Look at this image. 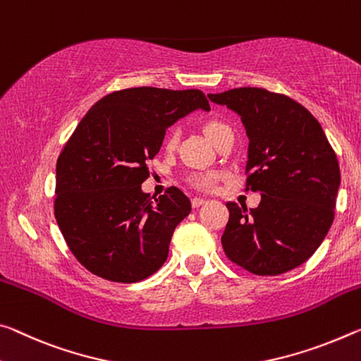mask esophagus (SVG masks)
Here are the masks:
<instances>
[{
    "label": "esophagus",
    "instance_id": "1",
    "mask_svg": "<svg viewBox=\"0 0 361 361\" xmlns=\"http://www.w3.org/2000/svg\"><path fill=\"white\" fill-rule=\"evenodd\" d=\"M202 204H205V199H202V197H192V199H191V205H192L194 209L201 207Z\"/></svg>",
    "mask_w": 361,
    "mask_h": 361
}]
</instances>
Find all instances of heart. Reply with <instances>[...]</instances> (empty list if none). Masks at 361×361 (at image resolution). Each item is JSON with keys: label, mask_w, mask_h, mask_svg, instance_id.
<instances>
[{"label": "heart", "mask_w": 361, "mask_h": 361, "mask_svg": "<svg viewBox=\"0 0 361 361\" xmlns=\"http://www.w3.org/2000/svg\"><path fill=\"white\" fill-rule=\"evenodd\" d=\"M228 128L230 127H228L225 122H220V120H215V118L207 120L204 125L205 135H207V138L212 142H215L216 140H219V136ZM178 138H180V128H171L169 131L167 138H165V147H167V149H175L176 142H178ZM188 180H190L191 185L194 188H197V190L209 191L215 186L216 180H219V175H216L215 171H199V173L190 175V178Z\"/></svg>", "instance_id": "1"}]
</instances>
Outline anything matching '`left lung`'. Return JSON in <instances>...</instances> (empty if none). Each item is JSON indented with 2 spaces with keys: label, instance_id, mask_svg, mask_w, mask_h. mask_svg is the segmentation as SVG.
Wrapping results in <instances>:
<instances>
[{
  "label": "left lung",
  "instance_id": "left-lung-1",
  "mask_svg": "<svg viewBox=\"0 0 361 361\" xmlns=\"http://www.w3.org/2000/svg\"><path fill=\"white\" fill-rule=\"evenodd\" d=\"M209 98L241 116L249 138L245 190L262 194L255 209L226 204L223 250L259 276L293 270L333 225L341 185L336 152L318 120L289 96L243 87Z\"/></svg>",
  "mask_w": 361,
  "mask_h": 361
}]
</instances>
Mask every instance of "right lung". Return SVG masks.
Instances as JSON below:
<instances>
[{
  "label": "right lung",
  "mask_w": 361,
  "mask_h": 361,
  "mask_svg": "<svg viewBox=\"0 0 361 361\" xmlns=\"http://www.w3.org/2000/svg\"><path fill=\"white\" fill-rule=\"evenodd\" d=\"M194 109H210L201 90H118L96 102L67 140L56 164L54 216L73 257L96 276L138 283L167 260L191 201L175 186L151 197L141 183L165 130Z\"/></svg>",
  "instance_id": "add662e5"
}]
</instances>
